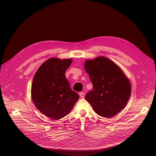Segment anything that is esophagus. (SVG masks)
<instances>
[{
  "label": "esophagus",
  "mask_w": 156,
  "mask_h": 156,
  "mask_svg": "<svg viewBox=\"0 0 156 156\" xmlns=\"http://www.w3.org/2000/svg\"><path fill=\"white\" fill-rule=\"evenodd\" d=\"M80 96H81V98H83L84 97V92H80Z\"/></svg>",
  "instance_id": "obj_1"
}]
</instances>
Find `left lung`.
<instances>
[{"label": "left lung", "instance_id": "8db88e82", "mask_svg": "<svg viewBox=\"0 0 156 156\" xmlns=\"http://www.w3.org/2000/svg\"><path fill=\"white\" fill-rule=\"evenodd\" d=\"M84 69L93 90L85 96L98 115L111 118L126 105L131 95V84L124 73L112 60L104 56L88 60Z\"/></svg>", "mask_w": 156, "mask_h": 156}]
</instances>
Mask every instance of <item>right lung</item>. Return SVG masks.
I'll return each mask as SVG.
<instances>
[{"instance_id": "obj_1", "label": "right lung", "mask_w": 156, "mask_h": 156, "mask_svg": "<svg viewBox=\"0 0 156 156\" xmlns=\"http://www.w3.org/2000/svg\"><path fill=\"white\" fill-rule=\"evenodd\" d=\"M72 62L71 58H51L40 66L33 78V102L41 113L54 120L66 116L79 98L65 75Z\"/></svg>"}]
</instances>
